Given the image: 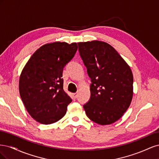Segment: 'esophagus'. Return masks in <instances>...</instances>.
<instances>
[{
  "instance_id": "esophagus-1",
  "label": "esophagus",
  "mask_w": 159,
  "mask_h": 159,
  "mask_svg": "<svg viewBox=\"0 0 159 159\" xmlns=\"http://www.w3.org/2000/svg\"><path fill=\"white\" fill-rule=\"evenodd\" d=\"M77 97H78V94H77V93H73V98L74 99H76Z\"/></svg>"
}]
</instances>
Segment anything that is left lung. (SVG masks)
<instances>
[{
    "mask_svg": "<svg viewBox=\"0 0 159 159\" xmlns=\"http://www.w3.org/2000/svg\"><path fill=\"white\" fill-rule=\"evenodd\" d=\"M80 55L91 79V96L84 105L93 122L105 125L121 118L131 104L133 77L130 67L106 42H79Z\"/></svg>",
    "mask_w": 159,
    "mask_h": 159,
    "instance_id": "1",
    "label": "left lung"
}]
</instances>
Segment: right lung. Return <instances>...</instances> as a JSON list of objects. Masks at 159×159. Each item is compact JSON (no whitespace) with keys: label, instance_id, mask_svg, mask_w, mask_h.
Segmentation results:
<instances>
[{"label":"right lung","instance_id":"add662e5","mask_svg":"<svg viewBox=\"0 0 159 159\" xmlns=\"http://www.w3.org/2000/svg\"><path fill=\"white\" fill-rule=\"evenodd\" d=\"M78 50L75 42H53L38 49L19 80L22 102L36 121L48 125L63 117L72 99L63 88V70Z\"/></svg>","mask_w":159,"mask_h":159}]
</instances>
